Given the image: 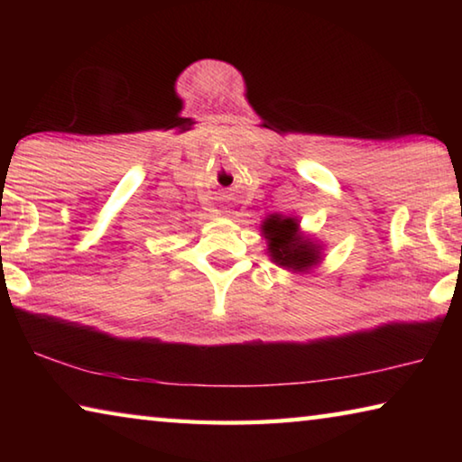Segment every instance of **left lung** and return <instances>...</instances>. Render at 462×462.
I'll list each match as a JSON object with an SVG mask.
<instances>
[{
  "label": "left lung",
  "instance_id": "left-lung-1",
  "mask_svg": "<svg viewBox=\"0 0 462 462\" xmlns=\"http://www.w3.org/2000/svg\"><path fill=\"white\" fill-rule=\"evenodd\" d=\"M261 236L267 240L271 263L281 269L308 273L322 263V245L301 232L297 216L269 214L261 222Z\"/></svg>",
  "mask_w": 462,
  "mask_h": 462
}]
</instances>
